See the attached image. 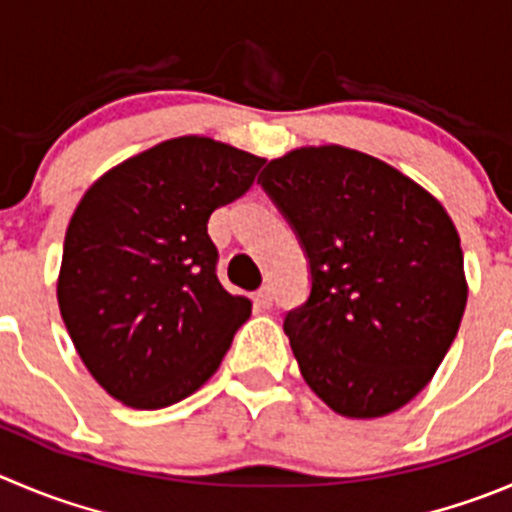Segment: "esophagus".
<instances>
[{
	"mask_svg": "<svg viewBox=\"0 0 512 512\" xmlns=\"http://www.w3.org/2000/svg\"><path fill=\"white\" fill-rule=\"evenodd\" d=\"M253 301H256V306H261V309H271V304H274V296H271L269 286H264V289L256 291V294H253Z\"/></svg>",
	"mask_w": 512,
	"mask_h": 512,
	"instance_id": "1",
	"label": "esophagus"
}]
</instances>
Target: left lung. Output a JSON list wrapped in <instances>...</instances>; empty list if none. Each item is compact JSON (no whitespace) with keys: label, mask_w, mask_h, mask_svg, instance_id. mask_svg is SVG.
<instances>
[{"label":"left lung","mask_w":512,"mask_h":512,"mask_svg":"<svg viewBox=\"0 0 512 512\" xmlns=\"http://www.w3.org/2000/svg\"><path fill=\"white\" fill-rule=\"evenodd\" d=\"M259 183L309 259V299L284 319L304 382L354 420L405 407L465 314L452 218L405 173L342 145L291 150Z\"/></svg>","instance_id":"1"}]
</instances>
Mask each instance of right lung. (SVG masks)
<instances>
[{"label": "right lung", "mask_w": 512, "mask_h": 512, "mask_svg": "<svg viewBox=\"0 0 512 512\" xmlns=\"http://www.w3.org/2000/svg\"><path fill=\"white\" fill-rule=\"evenodd\" d=\"M261 165L183 135L110 168L77 203L57 301L87 372L123 405L160 410L201 389L251 316V301L218 281L208 218Z\"/></svg>", "instance_id": "1"}]
</instances>
